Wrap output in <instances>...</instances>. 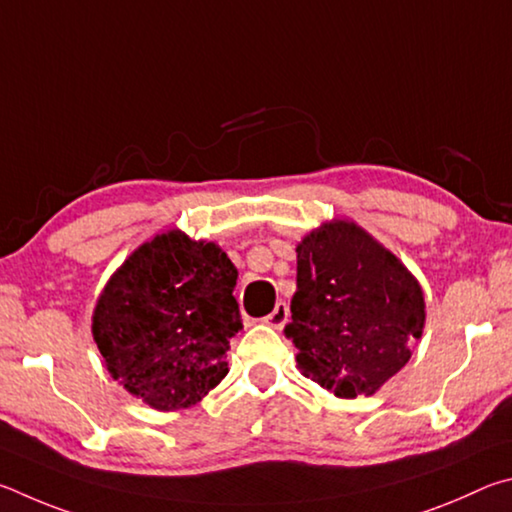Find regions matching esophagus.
I'll return each instance as SVG.
<instances>
[{"label": "esophagus", "instance_id": "esophagus-1", "mask_svg": "<svg viewBox=\"0 0 512 512\" xmlns=\"http://www.w3.org/2000/svg\"><path fill=\"white\" fill-rule=\"evenodd\" d=\"M288 315H290V310H288V306H285L283 301H279L276 303V308L270 312V315H267L263 321L267 326H272V328H276V330H281L283 326H285V321H288Z\"/></svg>", "mask_w": 512, "mask_h": 512}]
</instances>
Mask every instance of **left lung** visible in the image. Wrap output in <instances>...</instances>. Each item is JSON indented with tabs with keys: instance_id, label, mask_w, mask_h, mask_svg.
Listing matches in <instances>:
<instances>
[{
	"instance_id": "1",
	"label": "left lung",
	"mask_w": 512,
	"mask_h": 512,
	"mask_svg": "<svg viewBox=\"0 0 512 512\" xmlns=\"http://www.w3.org/2000/svg\"><path fill=\"white\" fill-rule=\"evenodd\" d=\"M285 326L306 378L337 398L373 396L409 362L423 335L425 299L391 251L335 220L297 247V292Z\"/></svg>"
}]
</instances>
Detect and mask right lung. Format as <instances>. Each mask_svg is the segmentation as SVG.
<instances>
[{"label":"right lung","mask_w":512,"mask_h":512,"mask_svg":"<svg viewBox=\"0 0 512 512\" xmlns=\"http://www.w3.org/2000/svg\"><path fill=\"white\" fill-rule=\"evenodd\" d=\"M238 270L213 242L168 231L141 245L105 285L94 342L107 371L159 411L200 402L224 375L242 328Z\"/></svg>","instance_id":"1"}]
</instances>
